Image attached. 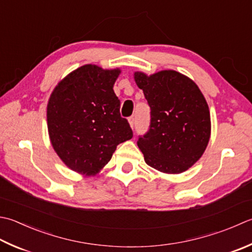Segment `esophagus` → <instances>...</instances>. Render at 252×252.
Returning a JSON list of instances; mask_svg holds the SVG:
<instances>
[{"label": "esophagus", "mask_w": 252, "mask_h": 252, "mask_svg": "<svg viewBox=\"0 0 252 252\" xmlns=\"http://www.w3.org/2000/svg\"><path fill=\"white\" fill-rule=\"evenodd\" d=\"M129 123H130V126L133 129V127H134V117L132 116L129 118Z\"/></svg>", "instance_id": "34e87169"}]
</instances>
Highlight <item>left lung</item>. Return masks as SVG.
<instances>
[{
    "instance_id": "1",
    "label": "left lung",
    "mask_w": 252,
    "mask_h": 252,
    "mask_svg": "<svg viewBox=\"0 0 252 252\" xmlns=\"http://www.w3.org/2000/svg\"><path fill=\"white\" fill-rule=\"evenodd\" d=\"M136 85L151 107L150 130L139 137L144 160L165 174H180L203 155L211 136L208 102L196 84L172 70L146 75L135 72Z\"/></svg>"
}]
</instances>
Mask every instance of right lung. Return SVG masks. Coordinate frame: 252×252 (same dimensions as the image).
Returning a JSON list of instances; mask_svg holds the SVG:
<instances>
[{
    "label": "right lung",
    "mask_w": 252,
    "mask_h": 252,
    "mask_svg": "<svg viewBox=\"0 0 252 252\" xmlns=\"http://www.w3.org/2000/svg\"><path fill=\"white\" fill-rule=\"evenodd\" d=\"M120 73L119 68L86 64L64 77L49 98L47 122L53 150L78 174L95 176L117 146L132 139L113 92Z\"/></svg>",
    "instance_id": "add662e5"
}]
</instances>
